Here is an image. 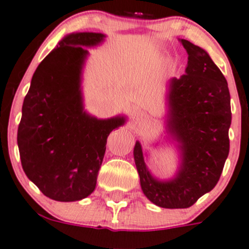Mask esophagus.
<instances>
[{
	"label": "esophagus",
	"mask_w": 249,
	"mask_h": 249,
	"mask_svg": "<svg viewBox=\"0 0 249 249\" xmlns=\"http://www.w3.org/2000/svg\"><path fill=\"white\" fill-rule=\"evenodd\" d=\"M143 117V113L141 110H134V119H140Z\"/></svg>",
	"instance_id": "34e87169"
}]
</instances>
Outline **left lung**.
<instances>
[{"label": "left lung", "mask_w": 249, "mask_h": 249, "mask_svg": "<svg viewBox=\"0 0 249 249\" xmlns=\"http://www.w3.org/2000/svg\"><path fill=\"white\" fill-rule=\"evenodd\" d=\"M179 42L188 53V64L185 74L167 83L165 115L166 140L175 143L179 155L176 175L169 179L154 177L139 141L134 148L143 194L162 208L190 207L211 192L219 180L230 147L227 79L205 49L187 39Z\"/></svg>", "instance_id": "1"}]
</instances>
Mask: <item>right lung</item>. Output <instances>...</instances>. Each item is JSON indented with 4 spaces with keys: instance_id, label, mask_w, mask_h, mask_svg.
<instances>
[{
    "instance_id": "right-lung-1",
    "label": "right lung",
    "mask_w": 249,
    "mask_h": 249,
    "mask_svg": "<svg viewBox=\"0 0 249 249\" xmlns=\"http://www.w3.org/2000/svg\"><path fill=\"white\" fill-rule=\"evenodd\" d=\"M105 38L97 32L66 35L38 65L22 104L18 127L22 170L56 201H78L94 192L107 137L126 122L125 115L99 119L84 109L87 48Z\"/></svg>"
}]
</instances>
